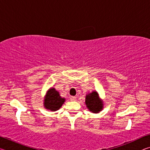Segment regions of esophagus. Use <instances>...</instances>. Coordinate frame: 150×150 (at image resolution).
Masks as SVG:
<instances>
[{"mask_svg":"<svg viewBox=\"0 0 150 150\" xmlns=\"http://www.w3.org/2000/svg\"><path fill=\"white\" fill-rule=\"evenodd\" d=\"M76 99H77V98H76V96H70V100H71L74 101V100H76Z\"/></svg>","mask_w":150,"mask_h":150,"instance_id":"obj_1","label":"esophagus"}]
</instances>
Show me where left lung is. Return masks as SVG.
Segmentation results:
<instances>
[{
	"mask_svg": "<svg viewBox=\"0 0 150 150\" xmlns=\"http://www.w3.org/2000/svg\"><path fill=\"white\" fill-rule=\"evenodd\" d=\"M85 105L88 110L93 113L99 112L103 108V103L96 91H93L86 95Z\"/></svg>",
	"mask_w": 150,
	"mask_h": 150,
	"instance_id": "left-lung-1",
	"label": "left lung"
}]
</instances>
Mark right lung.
Segmentation results:
<instances>
[{
	"mask_svg": "<svg viewBox=\"0 0 150 150\" xmlns=\"http://www.w3.org/2000/svg\"><path fill=\"white\" fill-rule=\"evenodd\" d=\"M65 99L62 98L58 91L54 88H51L47 91L44 100V107L52 111H56L62 107Z\"/></svg>",
	"mask_w": 150,
	"mask_h": 150,
	"instance_id": "obj_1",
	"label": "right lung"
}]
</instances>
